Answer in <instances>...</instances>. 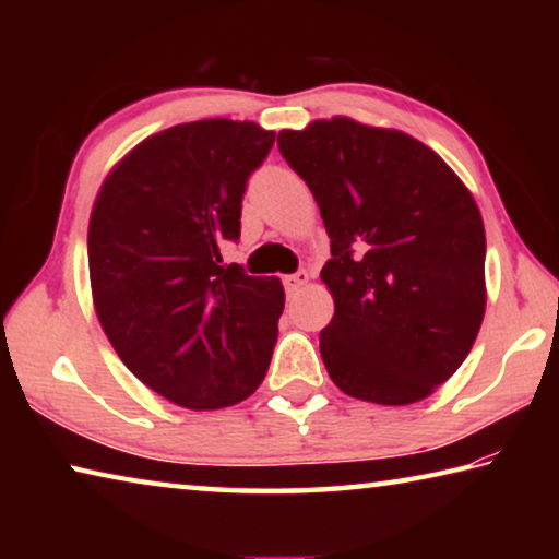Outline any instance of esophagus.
Here are the masks:
<instances>
[{
  "instance_id": "obj_1",
  "label": "esophagus",
  "mask_w": 559,
  "mask_h": 559,
  "mask_svg": "<svg viewBox=\"0 0 559 559\" xmlns=\"http://www.w3.org/2000/svg\"><path fill=\"white\" fill-rule=\"evenodd\" d=\"M308 281H310V276H308V271H296V273H290V276H286L283 278V286H286V290L290 293H298L300 288H306L308 286Z\"/></svg>"
}]
</instances>
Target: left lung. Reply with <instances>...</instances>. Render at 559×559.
<instances>
[{"label":"left lung","instance_id":"obj_1","mask_svg":"<svg viewBox=\"0 0 559 559\" xmlns=\"http://www.w3.org/2000/svg\"><path fill=\"white\" fill-rule=\"evenodd\" d=\"M278 150L330 236V380L374 404L424 400L459 370L486 313V231L466 185L406 132L349 118L281 130Z\"/></svg>","mask_w":559,"mask_h":559}]
</instances>
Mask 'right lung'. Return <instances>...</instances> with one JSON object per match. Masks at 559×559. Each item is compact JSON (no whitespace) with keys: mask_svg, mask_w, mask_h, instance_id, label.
Here are the masks:
<instances>
[{"mask_svg":"<svg viewBox=\"0 0 559 559\" xmlns=\"http://www.w3.org/2000/svg\"><path fill=\"white\" fill-rule=\"evenodd\" d=\"M276 132L185 122L120 159L88 224L93 306L128 370L187 409H222L266 377L283 313L278 278L222 263L241 234L246 182Z\"/></svg>","mask_w":559,"mask_h":559,"instance_id":"obj_1","label":"right lung"}]
</instances>
